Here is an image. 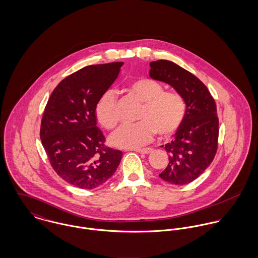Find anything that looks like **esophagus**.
Instances as JSON below:
<instances>
[{"label":"esophagus","mask_w":258,"mask_h":258,"mask_svg":"<svg viewBox=\"0 0 258 258\" xmlns=\"http://www.w3.org/2000/svg\"><path fill=\"white\" fill-rule=\"evenodd\" d=\"M136 152L141 153V154H149L152 152L151 148H143V149H136Z\"/></svg>","instance_id":"1"}]
</instances>
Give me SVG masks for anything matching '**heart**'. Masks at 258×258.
<instances>
[{"mask_svg":"<svg viewBox=\"0 0 258 258\" xmlns=\"http://www.w3.org/2000/svg\"><path fill=\"white\" fill-rule=\"evenodd\" d=\"M128 92L140 103L137 120L134 125H124L111 135L109 142L114 147L134 149L151 142L158 133L168 139L175 135L184 122L186 104L184 97L174 91H165L164 86L148 77L133 80L128 86ZM95 115L98 122L106 129H114L119 116L117 111V96L108 90L101 95Z\"/></svg>","mask_w":258,"mask_h":258,"instance_id":"heart-1","label":"heart"}]
</instances>
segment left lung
I'll use <instances>...</instances> for the list:
<instances>
[{"label":"left lung","instance_id":"left-lung-1","mask_svg":"<svg viewBox=\"0 0 258 258\" xmlns=\"http://www.w3.org/2000/svg\"><path fill=\"white\" fill-rule=\"evenodd\" d=\"M150 76L174 87L184 97L186 113L175 139L164 149L169 156L159 177L171 184H188L200 177L213 162L219 140L217 104L208 87L178 64L160 59L150 63Z\"/></svg>","mask_w":258,"mask_h":258}]
</instances>
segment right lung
<instances>
[{
    "label": "right lung",
    "mask_w": 258,
    "mask_h": 258,
    "mask_svg": "<svg viewBox=\"0 0 258 258\" xmlns=\"http://www.w3.org/2000/svg\"><path fill=\"white\" fill-rule=\"evenodd\" d=\"M123 62L85 67L62 79L43 111L39 136L49 163L66 182L90 189L115 173L122 152L105 145L95 107Z\"/></svg>",
    "instance_id": "obj_1"
}]
</instances>
